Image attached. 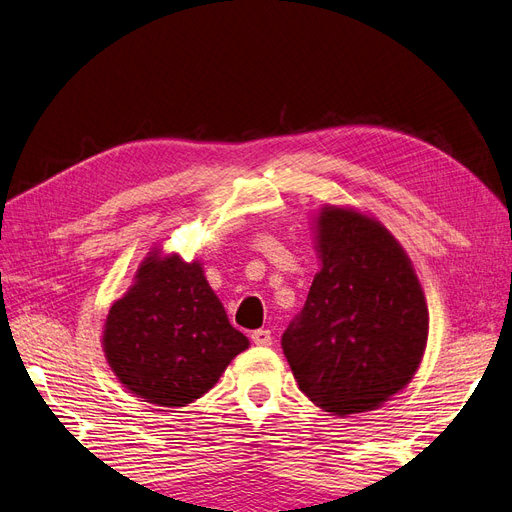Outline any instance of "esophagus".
Wrapping results in <instances>:
<instances>
[{"mask_svg": "<svg viewBox=\"0 0 512 512\" xmlns=\"http://www.w3.org/2000/svg\"><path fill=\"white\" fill-rule=\"evenodd\" d=\"M251 339H253L255 346H263V348L272 346V335H270L268 329H257V331H253V333H251Z\"/></svg>", "mask_w": 512, "mask_h": 512, "instance_id": "34e87169", "label": "esophagus"}]
</instances>
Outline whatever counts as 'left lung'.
<instances>
[{"instance_id": "1", "label": "left lung", "mask_w": 512, "mask_h": 512, "mask_svg": "<svg viewBox=\"0 0 512 512\" xmlns=\"http://www.w3.org/2000/svg\"><path fill=\"white\" fill-rule=\"evenodd\" d=\"M320 272L282 333L299 390L335 415L377 409L418 371L428 306L403 246L354 208L323 206L314 219Z\"/></svg>"}]
</instances>
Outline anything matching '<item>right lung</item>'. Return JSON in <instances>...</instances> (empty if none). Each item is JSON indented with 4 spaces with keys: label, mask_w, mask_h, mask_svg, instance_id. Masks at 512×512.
Segmentation results:
<instances>
[{
    "label": "right lung",
    "mask_w": 512,
    "mask_h": 512,
    "mask_svg": "<svg viewBox=\"0 0 512 512\" xmlns=\"http://www.w3.org/2000/svg\"><path fill=\"white\" fill-rule=\"evenodd\" d=\"M249 348L227 320L200 261L151 251L111 306L103 352L113 375L145 403L185 407L211 390Z\"/></svg>",
    "instance_id": "right-lung-1"
}]
</instances>
